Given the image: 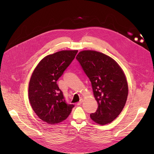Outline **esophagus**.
I'll list each match as a JSON object with an SVG mask.
<instances>
[{"mask_svg":"<svg viewBox=\"0 0 154 154\" xmlns=\"http://www.w3.org/2000/svg\"><path fill=\"white\" fill-rule=\"evenodd\" d=\"M83 102V100L82 99H81L80 100V101L77 103V105H81L82 103V102Z\"/></svg>","mask_w":154,"mask_h":154,"instance_id":"34e87169","label":"esophagus"}]
</instances>
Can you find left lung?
Instances as JSON below:
<instances>
[{
	"instance_id": "1",
	"label": "left lung",
	"mask_w": 154,
	"mask_h": 154,
	"mask_svg": "<svg viewBox=\"0 0 154 154\" xmlns=\"http://www.w3.org/2000/svg\"><path fill=\"white\" fill-rule=\"evenodd\" d=\"M91 83L98 108L90 117L95 122H112L121 113L127 101L128 85L118 63L111 57L94 51L80 52L76 57Z\"/></svg>"
}]
</instances>
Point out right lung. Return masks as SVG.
<instances>
[{
  "label": "right lung",
  "instance_id": "obj_1",
  "mask_svg": "<svg viewBox=\"0 0 154 154\" xmlns=\"http://www.w3.org/2000/svg\"><path fill=\"white\" fill-rule=\"evenodd\" d=\"M78 51H62L45 57L35 69L29 86V99L36 115L43 121L55 124L70 115L73 104L66 102L57 83L74 59Z\"/></svg>",
  "mask_w": 154,
  "mask_h": 154
}]
</instances>
